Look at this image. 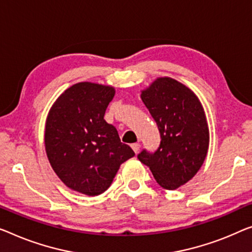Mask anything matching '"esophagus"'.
<instances>
[{
	"label": "esophagus",
	"mask_w": 252,
	"mask_h": 252,
	"mask_svg": "<svg viewBox=\"0 0 252 252\" xmlns=\"http://www.w3.org/2000/svg\"><path fill=\"white\" fill-rule=\"evenodd\" d=\"M131 148L133 149V152H134V153L138 154L139 149H140V145L137 144V142H136V144H132V145H131Z\"/></svg>",
	"instance_id": "1"
}]
</instances>
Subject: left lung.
Here are the masks:
<instances>
[{"mask_svg":"<svg viewBox=\"0 0 252 252\" xmlns=\"http://www.w3.org/2000/svg\"><path fill=\"white\" fill-rule=\"evenodd\" d=\"M158 127L160 142L154 153L146 149L138 159L150 168L157 183L175 190L196 175L206 158L209 131L198 97L172 78H158L141 94Z\"/></svg>","mask_w":252,"mask_h":252,"instance_id":"left-lung-1","label":"left lung"}]
</instances>
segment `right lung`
Segmentation results:
<instances>
[{"label": "right lung", "instance_id": "add662e5", "mask_svg": "<svg viewBox=\"0 0 252 252\" xmlns=\"http://www.w3.org/2000/svg\"><path fill=\"white\" fill-rule=\"evenodd\" d=\"M115 90L80 82L52 106L45 127V148L56 175L70 189L98 196L108 189L120 165L134 156L104 120Z\"/></svg>", "mask_w": 252, "mask_h": 252}]
</instances>
